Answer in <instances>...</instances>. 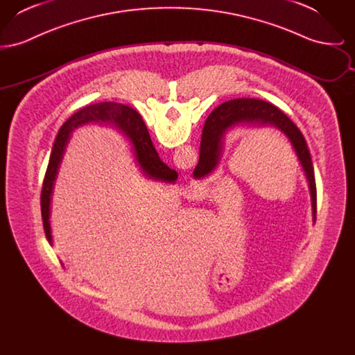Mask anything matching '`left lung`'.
I'll return each mask as SVG.
<instances>
[{"instance_id": "obj_1", "label": "left lung", "mask_w": 355, "mask_h": 355, "mask_svg": "<svg viewBox=\"0 0 355 355\" xmlns=\"http://www.w3.org/2000/svg\"><path fill=\"white\" fill-rule=\"evenodd\" d=\"M238 126H271L286 135L300 159L306 180L309 182L313 220H315L317 187L311 155L307 149L306 139L300 129L294 125V122L269 102L253 98H239L225 102L217 109H214V112L207 117L203 126L200 161L194 169V177H206L218 166L223 152L225 135L230 129Z\"/></svg>"}]
</instances>
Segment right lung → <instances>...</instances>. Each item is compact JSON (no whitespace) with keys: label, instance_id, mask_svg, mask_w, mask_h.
<instances>
[{"label":"right lung","instance_id":"1","mask_svg":"<svg viewBox=\"0 0 355 355\" xmlns=\"http://www.w3.org/2000/svg\"><path fill=\"white\" fill-rule=\"evenodd\" d=\"M89 122H98L105 125H112L119 128L123 135L128 137L130 144L133 145L135 159L138 161L141 169L145 174L157 181H164L174 184L178 178L175 170L170 169L165 165L159 157L155 148L153 146L152 138L145 126V122L135 109L125 106L117 102H101L86 106L73 114L70 119L61 126L57 138L54 141L51 149L49 165L45 173L42 191H41V214L44 222V230L49 243L53 245L51 229V202L54 182L58 174V168L61 165V159L64 157L65 148L68 145L69 138L71 133Z\"/></svg>","mask_w":355,"mask_h":355}]
</instances>
